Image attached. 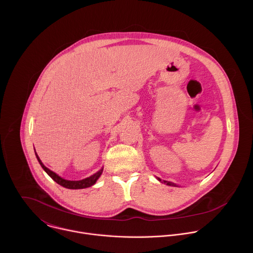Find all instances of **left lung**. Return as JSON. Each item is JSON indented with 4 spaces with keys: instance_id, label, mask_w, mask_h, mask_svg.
<instances>
[{
    "instance_id": "1",
    "label": "left lung",
    "mask_w": 253,
    "mask_h": 253,
    "mask_svg": "<svg viewBox=\"0 0 253 253\" xmlns=\"http://www.w3.org/2000/svg\"><path fill=\"white\" fill-rule=\"evenodd\" d=\"M158 180H159V181H161L160 178H158ZM163 182L166 183V184L169 185V186H176V184H174V183H172V182H168V181H163Z\"/></svg>"
}]
</instances>
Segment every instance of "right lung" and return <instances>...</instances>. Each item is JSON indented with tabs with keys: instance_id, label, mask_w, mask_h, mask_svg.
<instances>
[{
	"instance_id": "obj_1",
	"label": "right lung",
	"mask_w": 253,
	"mask_h": 253,
	"mask_svg": "<svg viewBox=\"0 0 253 253\" xmlns=\"http://www.w3.org/2000/svg\"><path fill=\"white\" fill-rule=\"evenodd\" d=\"M36 157H37L40 165L42 166V168L46 171V173L54 180L55 182H57L58 184H60L61 186L65 187V188H68V189H83V188H87V187H90L92 185H94L96 183V181L98 180V178L101 176L102 172H103V168L100 169L98 172H96L95 174L91 175L90 177H87L85 179H82V180H78V181H73V180H66L62 177H60L58 174H56L55 172L51 171L49 168H47L43 163L42 161L40 160L39 156L37 155V153H36Z\"/></svg>"
}]
</instances>
